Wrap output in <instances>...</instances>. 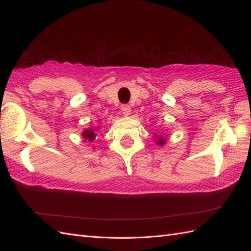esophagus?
<instances>
[{
  "mask_svg": "<svg viewBox=\"0 0 251 251\" xmlns=\"http://www.w3.org/2000/svg\"><path fill=\"white\" fill-rule=\"evenodd\" d=\"M122 109V113L124 115H129L130 114V106L128 104H123L121 106Z\"/></svg>",
  "mask_w": 251,
  "mask_h": 251,
  "instance_id": "1",
  "label": "esophagus"
}]
</instances>
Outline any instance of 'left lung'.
Returning <instances> with one entry per match:
<instances>
[{"label": "left lung", "instance_id": "left-lung-1", "mask_svg": "<svg viewBox=\"0 0 251 251\" xmlns=\"http://www.w3.org/2000/svg\"><path fill=\"white\" fill-rule=\"evenodd\" d=\"M157 139H158V141H157V143H158V145H164V143H165V139H164V138L163 137H159V138H157Z\"/></svg>", "mask_w": 251, "mask_h": 251}]
</instances>
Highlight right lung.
Returning a JSON list of instances; mask_svg holds the SVG:
<instances>
[{
	"mask_svg": "<svg viewBox=\"0 0 251 251\" xmlns=\"http://www.w3.org/2000/svg\"><path fill=\"white\" fill-rule=\"evenodd\" d=\"M83 137L88 141H93L96 138V132L92 129H86L83 132Z\"/></svg>",
	"mask_w": 251,
	"mask_h": 251,
	"instance_id": "add662e5",
	"label": "right lung"
}]
</instances>
